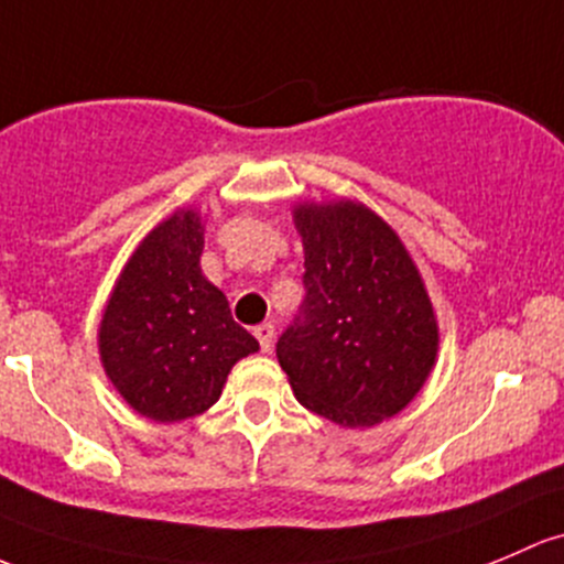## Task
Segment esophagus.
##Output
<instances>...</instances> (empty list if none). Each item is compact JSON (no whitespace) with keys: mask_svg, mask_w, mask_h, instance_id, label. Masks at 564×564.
<instances>
[{"mask_svg":"<svg viewBox=\"0 0 564 564\" xmlns=\"http://www.w3.org/2000/svg\"><path fill=\"white\" fill-rule=\"evenodd\" d=\"M253 335H257V340H259V346H262V351L270 354L272 337H275V327H272V324H259V327L253 329Z\"/></svg>","mask_w":564,"mask_h":564,"instance_id":"1","label":"esophagus"}]
</instances>
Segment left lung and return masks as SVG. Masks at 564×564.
<instances>
[{
    "label": "left lung",
    "mask_w": 564,
    "mask_h": 564,
    "mask_svg": "<svg viewBox=\"0 0 564 564\" xmlns=\"http://www.w3.org/2000/svg\"><path fill=\"white\" fill-rule=\"evenodd\" d=\"M302 316L275 354L294 397L346 430L397 416L435 370L441 329L400 235L359 199L297 203Z\"/></svg>",
    "instance_id": "1"
}]
</instances>
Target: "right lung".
I'll use <instances>...</instances> for the list:
<instances>
[{"instance_id": "right-lung-1", "label": "right lung", "mask_w": 564, "mask_h": 564, "mask_svg": "<svg viewBox=\"0 0 564 564\" xmlns=\"http://www.w3.org/2000/svg\"><path fill=\"white\" fill-rule=\"evenodd\" d=\"M203 246L197 207L170 213L127 259L99 322L105 376L132 411L159 424L216 405L229 370L259 351L203 275Z\"/></svg>"}]
</instances>
